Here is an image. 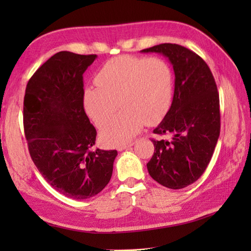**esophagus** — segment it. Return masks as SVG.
I'll return each instance as SVG.
<instances>
[{"mask_svg":"<svg viewBox=\"0 0 251 251\" xmlns=\"http://www.w3.org/2000/svg\"><path fill=\"white\" fill-rule=\"evenodd\" d=\"M131 146H134V142H129V143H127V145L117 147V151H124V150H126V149H128Z\"/></svg>","mask_w":251,"mask_h":251,"instance_id":"1","label":"esophagus"}]
</instances>
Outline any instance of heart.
<instances>
[{
    "label": "heart",
    "mask_w": 251,
    "mask_h": 251,
    "mask_svg": "<svg viewBox=\"0 0 251 251\" xmlns=\"http://www.w3.org/2000/svg\"><path fill=\"white\" fill-rule=\"evenodd\" d=\"M95 82L97 87L84 89L83 105L96 125H103L122 106L100 130L101 141L110 147L126 145L145 123L156 124L173 102V71L162 58H113L98 71Z\"/></svg>",
    "instance_id": "b5f03b06"
}]
</instances>
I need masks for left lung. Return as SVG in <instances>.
Wrapping results in <instances>:
<instances>
[{
	"mask_svg": "<svg viewBox=\"0 0 251 251\" xmlns=\"http://www.w3.org/2000/svg\"><path fill=\"white\" fill-rule=\"evenodd\" d=\"M141 51L167 57L175 72L172 105L153 130L172 139L153 140L148 172L166 188L183 189L204 174L220 135L217 85L207 63L183 46L165 43Z\"/></svg>",
	"mask_w": 251,
	"mask_h": 251,
	"instance_id": "1",
	"label": "left lung"
}]
</instances>
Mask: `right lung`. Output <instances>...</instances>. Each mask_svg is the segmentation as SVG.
Segmentation results:
<instances>
[{
	"mask_svg": "<svg viewBox=\"0 0 251 251\" xmlns=\"http://www.w3.org/2000/svg\"><path fill=\"white\" fill-rule=\"evenodd\" d=\"M97 55L59 51L29 79L24 127L32 161L52 188L73 200L109 183L116 150H92L96 131L83 105V74Z\"/></svg>",
	"mask_w": 251,
	"mask_h": 251,
	"instance_id": "right-lung-1",
	"label": "right lung"
}]
</instances>
